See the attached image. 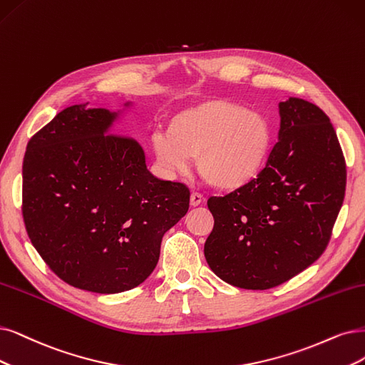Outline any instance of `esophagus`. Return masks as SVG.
Here are the masks:
<instances>
[{
    "label": "esophagus",
    "mask_w": 365,
    "mask_h": 365,
    "mask_svg": "<svg viewBox=\"0 0 365 365\" xmlns=\"http://www.w3.org/2000/svg\"><path fill=\"white\" fill-rule=\"evenodd\" d=\"M201 201H203V194L197 191L191 194V206H198L201 205Z\"/></svg>",
    "instance_id": "obj_1"
}]
</instances>
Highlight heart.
I'll use <instances>...</instances> for the list:
<instances>
[{
    "mask_svg": "<svg viewBox=\"0 0 365 365\" xmlns=\"http://www.w3.org/2000/svg\"><path fill=\"white\" fill-rule=\"evenodd\" d=\"M274 140L263 114L224 99H210L175 114L170 130H156L152 145L170 171H185L197 156L200 174L215 187L236 190L266 164Z\"/></svg>",
    "mask_w": 365,
    "mask_h": 365,
    "instance_id": "b5f03b06",
    "label": "heart"
}]
</instances>
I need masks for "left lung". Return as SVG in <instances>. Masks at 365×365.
Listing matches in <instances>:
<instances>
[{
  "label": "left lung",
  "instance_id": "8db88e82",
  "mask_svg": "<svg viewBox=\"0 0 365 365\" xmlns=\"http://www.w3.org/2000/svg\"><path fill=\"white\" fill-rule=\"evenodd\" d=\"M278 141L262 171L209 197L213 228L205 257L228 284L266 290L327 250L346 191V160L329 117L298 98L279 102Z\"/></svg>",
  "mask_w": 365,
  "mask_h": 365
}]
</instances>
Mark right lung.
<instances>
[{"mask_svg": "<svg viewBox=\"0 0 365 365\" xmlns=\"http://www.w3.org/2000/svg\"><path fill=\"white\" fill-rule=\"evenodd\" d=\"M114 114L66 108L26 144L22 218L51 271L73 287L120 293L159 260L162 236L190 209V187L148 173L143 148L106 137Z\"/></svg>", "mask_w": 365, "mask_h": 365, "instance_id": "right-lung-1", "label": "right lung"}]
</instances>
